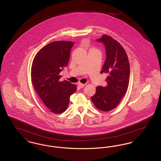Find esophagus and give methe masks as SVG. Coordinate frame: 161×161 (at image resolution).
Returning a JSON list of instances; mask_svg holds the SVG:
<instances>
[{"label": "esophagus", "mask_w": 161, "mask_h": 161, "mask_svg": "<svg viewBox=\"0 0 161 161\" xmlns=\"http://www.w3.org/2000/svg\"><path fill=\"white\" fill-rule=\"evenodd\" d=\"M85 85H86V84H82V83H78V86H79L80 88H83Z\"/></svg>", "instance_id": "34e87169"}]
</instances>
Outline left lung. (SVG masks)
<instances>
[{
  "mask_svg": "<svg viewBox=\"0 0 161 161\" xmlns=\"http://www.w3.org/2000/svg\"><path fill=\"white\" fill-rule=\"evenodd\" d=\"M97 42L104 44L106 59L101 73L107 74L106 87L97 86L92 102L102 111L108 112L116 107L127 92L130 78V64L127 55L121 45L107 35Z\"/></svg>",
  "mask_w": 161,
  "mask_h": 161,
  "instance_id": "obj_1",
  "label": "left lung"
}]
</instances>
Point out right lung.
I'll list each match as a JSON object with an SVG mask.
<instances>
[{
  "label": "right lung",
  "instance_id": "obj_1",
  "mask_svg": "<svg viewBox=\"0 0 161 161\" xmlns=\"http://www.w3.org/2000/svg\"><path fill=\"white\" fill-rule=\"evenodd\" d=\"M74 44L66 41L51 42L38 51L32 62V84L43 103L54 114L67 109L70 95L77 90V86L68 81H59V74L68 64Z\"/></svg>",
  "mask_w": 161,
  "mask_h": 161
}]
</instances>
